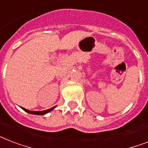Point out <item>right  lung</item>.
<instances>
[{
  "mask_svg": "<svg viewBox=\"0 0 148 148\" xmlns=\"http://www.w3.org/2000/svg\"><path fill=\"white\" fill-rule=\"evenodd\" d=\"M55 108V107H53V108H51L48 110H42V111H31V110H29L27 109H25V108H23V110H25L26 112L29 113V114H38V115H43V114H47V113L50 112L51 110H53V108Z\"/></svg>",
  "mask_w": 148,
  "mask_h": 148,
  "instance_id": "add662e5",
  "label": "right lung"
}]
</instances>
